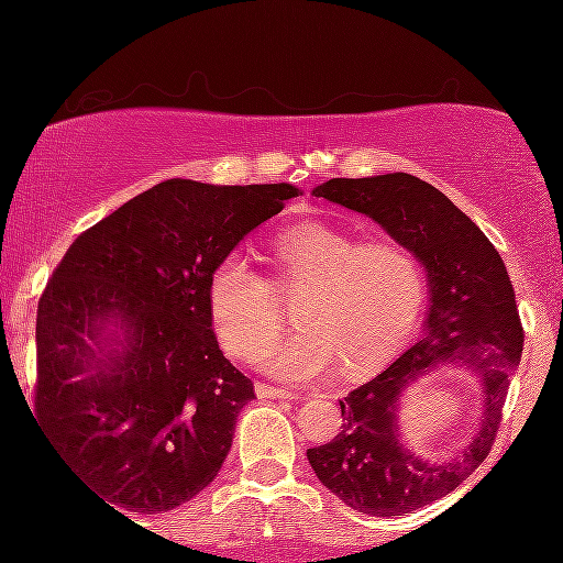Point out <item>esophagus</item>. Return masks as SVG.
Here are the masks:
<instances>
[{"label": "esophagus", "instance_id": "34e87169", "mask_svg": "<svg viewBox=\"0 0 563 563\" xmlns=\"http://www.w3.org/2000/svg\"><path fill=\"white\" fill-rule=\"evenodd\" d=\"M256 394L260 399H299V394L280 389V386H269V384H256Z\"/></svg>", "mask_w": 563, "mask_h": 563}]
</instances>
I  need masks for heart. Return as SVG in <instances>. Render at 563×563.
<instances>
[{
  "label": "heart",
  "instance_id": "heart-1",
  "mask_svg": "<svg viewBox=\"0 0 563 563\" xmlns=\"http://www.w3.org/2000/svg\"><path fill=\"white\" fill-rule=\"evenodd\" d=\"M275 267V285L300 290V325L277 340L282 310L273 280L249 254L228 251L211 269V325L232 357L251 360L272 338L262 365L277 378L314 380L335 367L346 378H365L410 344L426 303V269L405 243H360L331 224L301 222L277 235Z\"/></svg>",
  "mask_w": 563,
  "mask_h": 563
}]
</instances>
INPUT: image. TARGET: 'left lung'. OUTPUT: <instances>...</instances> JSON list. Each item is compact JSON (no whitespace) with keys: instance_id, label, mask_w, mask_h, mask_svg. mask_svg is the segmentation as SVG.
<instances>
[{"instance_id":"1","label":"left lung","mask_w":563,"mask_h":563,"mask_svg":"<svg viewBox=\"0 0 563 563\" xmlns=\"http://www.w3.org/2000/svg\"><path fill=\"white\" fill-rule=\"evenodd\" d=\"M314 196L371 217L418 254L429 286L423 335L397 363L341 399L344 431L307 450L318 479L349 508L405 516L450 495L482 466L500 429L521 331L506 264L487 235L434 185L394 172L328 179ZM439 366H466L483 386V418L452 462L434 464L404 448L398 405L404 391Z\"/></svg>"}]
</instances>
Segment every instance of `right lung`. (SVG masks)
<instances>
[{"mask_svg": "<svg viewBox=\"0 0 563 563\" xmlns=\"http://www.w3.org/2000/svg\"><path fill=\"white\" fill-rule=\"evenodd\" d=\"M299 187L166 179L81 232L36 312V421L124 514L209 487L254 384L211 331L209 275Z\"/></svg>", "mask_w": 563, "mask_h": 563, "instance_id": "1", "label": "right lung"}]
</instances>
